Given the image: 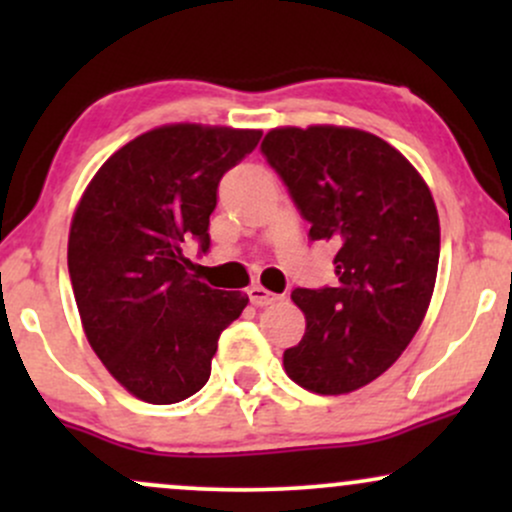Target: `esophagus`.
<instances>
[{
  "instance_id": "obj_1",
  "label": "esophagus",
  "mask_w": 512,
  "mask_h": 512,
  "mask_svg": "<svg viewBox=\"0 0 512 512\" xmlns=\"http://www.w3.org/2000/svg\"><path fill=\"white\" fill-rule=\"evenodd\" d=\"M248 296H250V303L257 305V308H264V305H272V303L279 301V296H276V293L267 291V289H264V286H260V284L250 286Z\"/></svg>"
}]
</instances>
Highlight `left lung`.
Masks as SVG:
<instances>
[{"label":"left lung","mask_w":512,"mask_h":512,"mask_svg":"<svg viewBox=\"0 0 512 512\" xmlns=\"http://www.w3.org/2000/svg\"><path fill=\"white\" fill-rule=\"evenodd\" d=\"M262 154L308 238L337 248V284L291 293L305 334L284 368L305 390L346 395L383 375L421 327L438 274L436 204L407 158L361 129H272Z\"/></svg>","instance_id":"obj_1"}]
</instances>
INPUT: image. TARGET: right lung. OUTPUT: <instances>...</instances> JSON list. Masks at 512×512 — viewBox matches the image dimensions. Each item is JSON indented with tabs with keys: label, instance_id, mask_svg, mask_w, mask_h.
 Segmentation results:
<instances>
[{
	"label": "right lung",
	"instance_id": "right-lung-1",
	"mask_svg": "<svg viewBox=\"0 0 512 512\" xmlns=\"http://www.w3.org/2000/svg\"><path fill=\"white\" fill-rule=\"evenodd\" d=\"M260 129L166 125L115 151L93 175L69 231V279L88 344L110 375L149 404L207 385L221 332L248 305L190 274L182 248L207 252L226 170Z\"/></svg>",
	"mask_w": 512,
	"mask_h": 512
}]
</instances>
